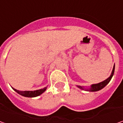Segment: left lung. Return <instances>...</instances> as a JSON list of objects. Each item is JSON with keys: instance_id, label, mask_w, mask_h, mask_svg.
I'll use <instances>...</instances> for the list:
<instances>
[{"instance_id": "1", "label": "left lung", "mask_w": 123, "mask_h": 123, "mask_svg": "<svg viewBox=\"0 0 123 123\" xmlns=\"http://www.w3.org/2000/svg\"><path fill=\"white\" fill-rule=\"evenodd\" d=\"M114 69H115V66H114V68H113L112 72H111V75H110V77H108V78L107 79H105V81H102V82L99 83L93 84V85H92V86H91V87H90V89H87V90L90 91V92H96V91H98V90H101L102 88H103V87H105L107 84L110 81L111 77H113L114 73ZM77 87H79L80 89L84 90L83 87H81V86H78Z\"/></svg>"}]
</instances>
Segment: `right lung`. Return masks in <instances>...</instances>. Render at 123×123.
I'll return each instance as SVG.
<instances>
[{"mask_svg":"<svg viewBox=\"0 0 123 123\" xmlns=\"http://www.w3.org/2000/svg\"><path fill=\"white\" fill-rule=\"evenodd\" d=\"M15 91L18 92L19 94H20L23 97H36L42 94L43 92H44L46 90V87H44L43 89H40V90H35V91H19L17 90L16 89L13 88Z\"/></svg>","mask_w":123,"mask_h":123,"instance_id":"right-lung-1","label":"right lung"}]
</instances>
